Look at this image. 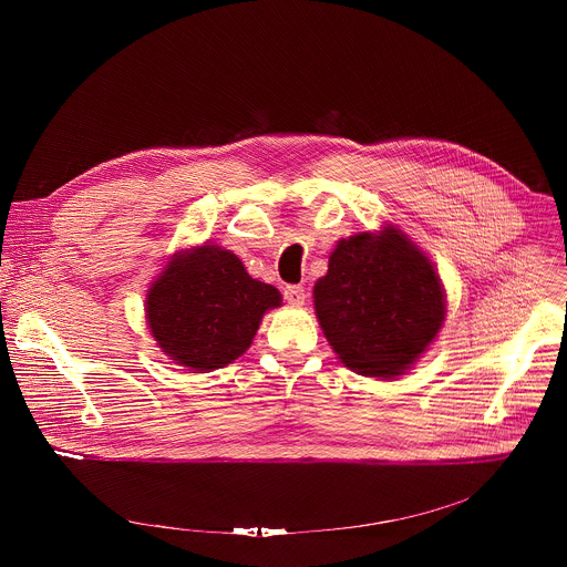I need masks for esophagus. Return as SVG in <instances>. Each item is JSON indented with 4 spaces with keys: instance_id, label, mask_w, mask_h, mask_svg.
<instances>
[{
    "instance_id": "obj_1",
    "label": "esophagus",
    "mask_w": 567,
    "mask_h": 567,
    "mask_svg": "<svg viewBox=\"0 0 567 567\" xmlns=\"http://www.w3.org/2000/svg\"><path fill=\"white\" fill-rule=\"evenodd\" d=\"M305 289L300 287V285H289V287H285V300H287V305H291V307H302L305 305Z\"/></svg>"
}]
</instances>
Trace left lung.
Wrapping results in <instances>:
<instances>
[{
	"instance_id": "8db88e82",
	"label": "left lung",
	"mask_w": 567,
	"mask_h": 567,
	"mask_svg": "<svg viewBox=\"0 0 567 567\" xmlns=\"http://www.w3.org/2000/svg\"><path fill=\"white\" fill-rule=\"evenodd\" d=\"M318 326L337 359L363 377L394 379L437 339L446 291L437 267L394 224L341 237L313 285Z\"/></svg>"
}]
</instances>
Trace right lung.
<instances>
[{"label": "right lung", "instance_id": "obj_1", "mask_svg": "<svg viewBox=\"0 0 567 567\" xmlns=\"http://www.w3.org/2000/svg\"><path fill=\"white\" fill-rule=\"evenodd\" d=\"M280 305L276 287L251 278L233 251L204 241L173 254L152 280L145 320L173 363L213 372L245 354L265 313Z\"/></svg>", "mask_w": 567, "mask_h": 567}]
</instances>
